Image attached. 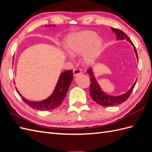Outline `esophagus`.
<instances>
[{
    "mask_svg": "<svg viewBox=\"0 0 152 152\" xmlns=\"http://www.w3.org/2000/svg\"><path fill=\"white\" fill-rule=\"evenodd\" d=\"M73 75L76 76L81 73V70L79 69H74L73 70Z\"/></svg>",
    "mask_w": 152,
    "mask_h": 152,
    "instance_id": "1",
    "label": "esophagus"
}]
</instances>
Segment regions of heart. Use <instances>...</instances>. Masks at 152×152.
<instances>
[{"instance_id":"obj_1","label":"heart","mask_w":152,"mask_h":152,"mask_svg":"<svg viewBox=\"0 0 152 152\" xmlns=\"http://www.w3.org/2000/svg\"><path fill=\"white\" fill-rule=\"evenodd\" d=\"M102 44V39L97 38L94 31L86 30L69 35L64 40V46L72 56L83 54L84 63L90 65L99 56Z\"/></svg>"}]
</instances>
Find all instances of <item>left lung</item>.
I'll return each instance as SVG.
<instances>
[{"mask_svg": "<svg viewBox=\"0 0 152 152\" xmlns=\"http://www.w3.org/2000/svg\"><path fill=\"white\" fill-rule=\"evenodd\" d=\"M112 31L115 32L117 35V40H124L126 39L128 41L130 42L133 46H134V49L135 51V53L136 54V57L137 58L138 60V55L137 53V50L135 47L134 46V44L132 42V40L129 39V38L128 37L126 34L122 31L121 30L117 28H112ZM139 61V60H138ZM87 73L89 74V75L90 77V95L95 102H96L102 106H116L118 104H120L121 103L126 101L128 99V97L130 96L131 94L132 93L133 90L136 84V82L134 84V85L132 86V88L129 90L123 95L119 96H112L108 94L104 93V91L101 90V88H100L99 84L97 83L96 79L95 78L94 75L93 73V70L92 68H90L88 69ZM137 81V80H136Z\"/></svg>", "mask_w": 152, "mask_h": 152, "instance_id": "obj_1", "label": "left lung"}]
</instances>
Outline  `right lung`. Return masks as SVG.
Returning a JSON list of instances; mask_svg holds the SVG:
<instances>
[{"instance_id":"right-lung-1","label":"right lung","mask_w":152,"mask_h":152,"mask_svg":"<svg viewBox=\"0 0 152 152\" xmlns=\"http://www.w3.org/2000/svg\"><path fill=\"white\" fill-rule=\"evenodd\" d=\"M48 26H51V24ZM53 26H55V25H53ZM73 73L72 70H68V71L62 73L60 77H59L57 86L55 88L53 93L51 94L50 97L42 101H29L24 98L23 96H21L18 91H17L26 104L33 109L44 111L53 110L60 106L65 98L70 84H71L73 80Z\"/></svg>"}]
</instances>
